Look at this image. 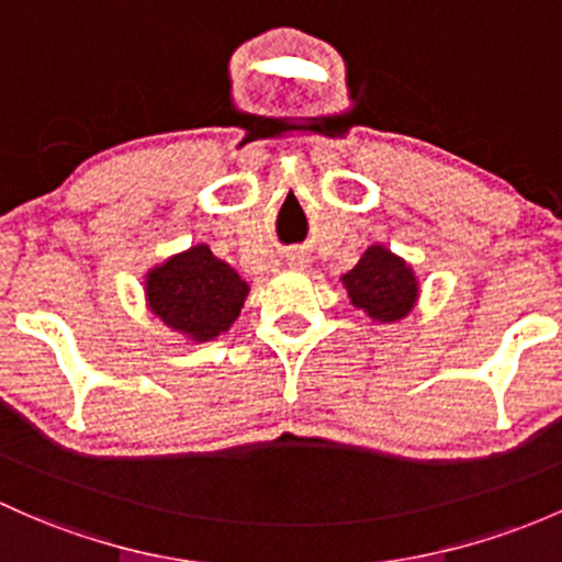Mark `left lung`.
Segmentation results:
<instances>
[{"label":"left lung","mask_w":562,"mask_h":562,"mask_svg":"<svg viewBox=\"0 0 562 562\" xmlns=\"http://www.w3.org/2000/svg\"><path fill=\"white\" fill-rule=\"evenodd\" d=\"M341 280H345L352 304L369 312L374 321H401L415 306V274L398 256L380 245L369 247L356 269L347 271Z\"/></svg>","instance_id":"obj_1"}]
</instances>
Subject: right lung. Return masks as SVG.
Returning <instances> with one entry per match:
<instances>
[{
    "label": "right lung",
    "mask_w": 562,
    "mask_h": 562,
    "mask_svg": "<svg viewBox=\"0 0 562 562\" xmlns=\"http://www.w3.org/2000/svg\"><path fill=\"white\" fill-rule=\"evenodd\" d=\"M247 282L228 263L217 261L206 245L191 247L182 256L147 274V301L169 328L191 339H215L239 317Z\"/></svg>",
    "instance_id": "1"
}]
</instances>
